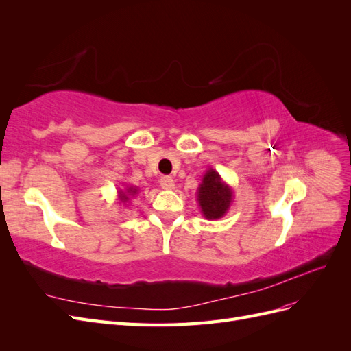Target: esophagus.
Listing matches in <instances>:
<instances>
[{"label":"esophagus","instance_id":"esophagus-1","mask_svg":"<svg viewBox=\"0 0 351 351\" xmlns=\"http://www.w3.org/2000/svg\"><path fill=\"white\" fill-rule=\"evenodd\" d=\"M159 183H161V187H162L164 190H171V189H174V186H176L174 178L169 177V176H162L161 180H159Z\"/></svg>","mask_w":351,"mask_h":351}]
</instances>
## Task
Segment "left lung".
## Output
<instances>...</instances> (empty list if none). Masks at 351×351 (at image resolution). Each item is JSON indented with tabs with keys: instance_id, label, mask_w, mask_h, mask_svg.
I'll return each instance as SVG.
<instances>
[{
	"instance_id": "8db88e82",
	"label": "left lung",
	"mask_w": 351,
	"mask_h": 351,
	"mask_svg": "<svg viewBox=\"0 0 351 351\" xmlns=\"http://www.w3.org/2000/svg\"><path fill=\"white\" fill-rule=\"evenodd\" d=\"M197 204L206 219H219L224 217L234 199V192L214 168H208L197 187Z\"/></svg>"
}]
</instances>
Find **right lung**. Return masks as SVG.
<instances>
[{
  "label": "right lung",
  "instance_id": "obj_1",
  "mask_svg": "<svg viewBox=\"0 0 351 351\" xmlns=\"http://www.w3.org/2000/svg\"><path fill=\"white\" fill-rule=\"evenodd\" d=\"M119 195V200H120V204H123V205H125L127 202L130 200V197H134L137 193H139V187H134V186H129V187H125V189H119V192H117Z\"/></svg>",
  "mask_w": 351,
  "mask_h": 351
}]
</instances>
